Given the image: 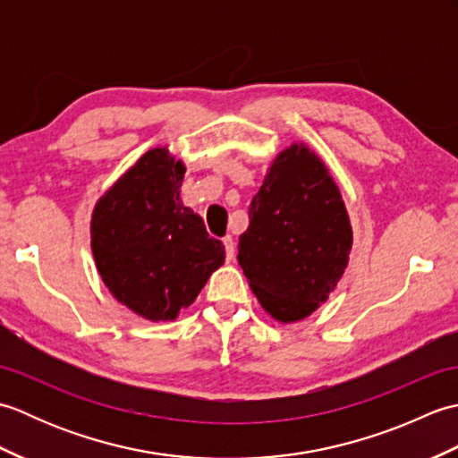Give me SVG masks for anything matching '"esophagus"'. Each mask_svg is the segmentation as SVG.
Listing matches in <instances>:
<instances>
[{
    "label": "esophagus",
    "instance_id": "esophagus-1",
    "mask_svg": "<svg viewBox=\"0 0 458 458\" xmlns=\"http://www.w3.org/2000/svg\"><path fill=\"white\" fill-rule=\"evenodd\" d=\"M222 242H224V250H226V261L230 264V261L234 259V240H232V236H226Z\"/></svg>",
    "mask_w": 458,
    "mask_h": 458
}]
</instances>
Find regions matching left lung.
Instances as JSON below:
<instances>
[{
    "mask_svg": "<svg viewBox=\"0 0 458 458\" xmlns=\"http://www.w3.org/2000/svg\"><path fill=\"white\" fill-rule=\"evenodd\" d=\"M238 264L266 313L297 323L343 279L352 226L325 161L305 143L281 151L250 204Z\"/></svg>",
    "mask_w": 458,
    "mask_h": 458,
    "instance_id": "8db88e82",
    "label": "left lung"
}]
</instances>
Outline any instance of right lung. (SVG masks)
<instances>
[{"mask_svg": "<svg viewBox=\"0 0 458 458\" xmlns=\"http://www.w3.org/2000/svg\"><path fill=\"white\" fill-rule=\"evenodd\" d=\"M184 163L167 148L143 153L96 202L90 246L115 301L153 323L174 320L224 264V246L184 207Z\"/></svg>", "mask_w": 458, "mask_h": 458, "instance_id": "1", "label": "right lung"}]
</instances>
